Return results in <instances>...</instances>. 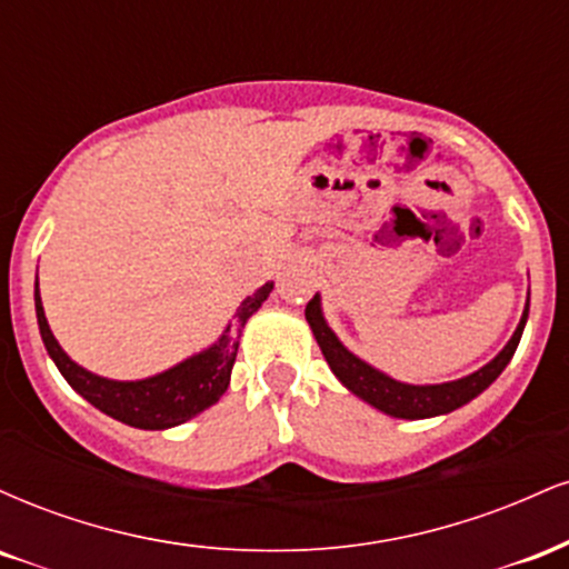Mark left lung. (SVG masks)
Wrapping results in <instances>:
<instances>
[{
	"instance_id": "obj_1",
	"label": "left lung",
	"mask_w": 569,
	"mask_h": 569,
	"mask_svg": "<svg viewBox=\"0 0 569 569\" xmlns=\"http://www.w3.org/2000/svg\"><path fill=\"white\" fill-rule=\"evenodd\" d=\"M527 312H530V297H527L525 316H521L519 326H516L513 337L508 339V345L502 348L487 367H481L473 375L462 377V380L455 382H441V385H407L398 382L393 377L382 375L380 369L369 367L367 361H361L358 356L345 348L339 342L335 331L326 323L323 310H321V297H312L305 307V318L310 323L312 335H316L318 345H321V352L329 363L331 371L337 375V380L356 393L358 398L371 403L375 409L385 411L390 417H401V420H422V417H436L447 415V411L460 409L462 403L473 401L476 396L485 393V390L500 377V371L508 367V361L513 358L516 348H519L521 331H525Z\"/></svg>"
}]
</instances>
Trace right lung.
Instances as JSON below:
<instances>
[{
	"instance_id": "obj_1",
	"label": "right lung",
	"mask_w": 569,
	"mask_h": 569,
	"mask_svg": "<svg viewBox=\"0 0 569 569\" xmlns=\"http://www.w3.org/2000/svg\"><path fill=\"white\" fill-rule=\"evenodd\" d=\"M270 291L272 283H264L262 289H257L251 297H246L243 302H240L238 312H234L232 329L227 326L224 335H221L211 348L187 358V361L176 363L173 369L160 371V375L136 382L107 380V377H98L93 371L82 369L80 363L71 361L61 345H58L53 331H50L48 318H44L39 283L34 291V307L39 335H42L48 356L56 361L63 380H67L84 401H90L96 409H101L103 415L114 417V420L126 422L130 428L166 430L192 420L194 415L213 407V403L224 396L227 385H230L234 356H238L240 331H243L248 318L262 307L267 297H270Z\"/></svg>"
}]
</instances>
